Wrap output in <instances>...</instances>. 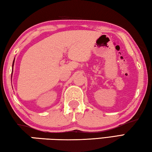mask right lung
Instances as JSON below:
<instances>
[{"mask_svg": "<svg viewBox=\"0 0 152 152\" xmlns=\"http://www.w3.org/2000/svg\"><path fill=\"white\" fill-rule=\"evenodd\" d=\"M14 63H15V59H14V60H13V62H12V70H13V66H14Z\"/></svg>", "mask_w": 152, "mask_h": 152, "instance_id": "1", "label": "right lung"}]
</instances>
